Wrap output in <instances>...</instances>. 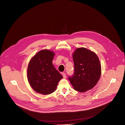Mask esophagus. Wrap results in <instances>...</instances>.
<instances>
[{"label":"esophagus","instance_id":"1","mask_svg":"<svg viewBox=\"0 0 125 125\" xmlns=\"http://www.w3.org/2000/svg\"><path fill=\"white\" fill-rule=\"evenodd\" d=\"M62 76H63V78H65V77H66V74H65V73H62Z\"/></svg>","mask_w":125,"mask_h":125}]
</instances>
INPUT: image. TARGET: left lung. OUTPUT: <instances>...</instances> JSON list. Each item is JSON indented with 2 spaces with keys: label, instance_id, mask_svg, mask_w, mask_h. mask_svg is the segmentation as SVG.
Listing matches in <instances>:
<instances>
[{
  "label": "left lung",
  "instance_id": "left-lung-1",
  "mask_svg": "<svg viewBox=\"0 0 125 125\" xmlns=\"http://www.w3.org/2000/svg\"><path fill=\"white\" fill-rule=\"evenodd\" d=\"M73 58L74 73L68 78L73 89L80 92L92 89L101 74V66L97 55L86 48H78L73 52Z\"/></svg>",
  "mask_w": 125,
  "mask_h": 125
}]
</instances>
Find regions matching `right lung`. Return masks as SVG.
Instances as JSON below:
<instances>
[{"mask_svg":"<svg viewBox=\"0 0 125 125\" xmlns=\"http://www.w3.org/2000/svg\"><path fill=\"white\" fill-rule=\"evenodd\" d=\"M54 52L45 49L38 52L30 60L27 68V78L33 89L37 93L48 95L57 89L63 78L52 64Z\"/></svg>","mask_w":125,"mask_h":125,"instance_id":"right-lung-1","label":"right lung"}]
</instances>
